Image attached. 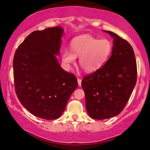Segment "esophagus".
<instances>
[{
  "label": "esophagus",
  "instance_id": "obj_1",
  "mask_svg": "<svg viewBox=\"0 0 150 150\" xmlns=\"http://www.w3.org/2000/svg\"><path fill=\"white\" fill-rule=\"evenodd\" d=\"M77 82H78V85H79V86H81V79H79V78H78Z\"/></svg>",
  "mask_w": 150,
  "mask_h": 150
}]
</instances>
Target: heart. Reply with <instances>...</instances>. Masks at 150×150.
<instances>
[{"label": "heart", "mask_w": 150, "mask_h": 150, "mask_svg": "<svg viewBox=\"0 0 150 150\" xmlns=\"http://www.w3.org/2000/svg\"><path fill=\"white\" fill-rule=\"evenodd\" d=\"M71 51L64 49L61 54L63 63L67 69L75 64L77 57L79 63L87 73H93L101 68L110 57L113 43L108 39H99L84 35L74 38L71 42Z\"/></svg>", "instance_id": "b5f03b06"}]
</instances>
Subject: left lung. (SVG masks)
Here are the masks:
<instances>
[{
  "instance_id": "left-lung-1",
  "label": "left lung",
  "mask_w": 150,
  "mask_h": 150,
  "mask_svg": "<svg viewBox=\"0 0 150 150\" xmlns=\"http://www.w3.org/2000/svg\"><path fill=\"white\" fill-rule=\"evenodd\" d=\"M103 31L113 39L111 55L103 67L85 76L81 82L88 115L99 120L113 117L122 112L137 80V65L132 47L115 33Z\"/></svg>"
}]
</instances>
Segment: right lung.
<instances>
[{
  "label": "right lung",
  "instance_id": "add662e5",
  "mask_svg": "<svg viewBox=\"0 0 150 150\" xmlns=\"http://www.w3.org/2000/svg\"><path fill=\"white\" fill-rule=\"evenodd\" d=\"M63 33L61 26L33 32L14 57L18 99L30 113L44 120L60 117L78 86L75 76L61 68L57 58Z\"/></svg>",
  "mask_w": 150,
  "mask_h": 150
}]
</instances>
